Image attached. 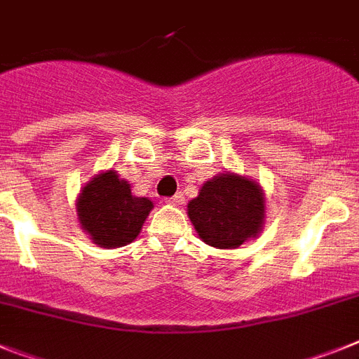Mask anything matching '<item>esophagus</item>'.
I'll list each match as a JSON object with an SVG mask.
<instances>
[{"label":"esophagus","mask_w":359,"mask_h":359,"mask_svg":"<svg viewBox=\"0 0 359 359\" xmlns=\"http://www.w3.org/2000/svg\"><path fill=\"white\" fill-rule=\"evenodd\" d=\"M182 201H184V197H182V194H175L173 197L165 198V203H168V204H173V206H180V204H182Z\"/></svg>","instance_id":"obj_1"}]
</instances>
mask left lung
<instances>
[{"label":"left lung","mask_w":359,"mask_h":359,"mask_svg":"<svg viewBox=\"0 0 359 359\" xmlns=\"http://www.w3.org/2000/svg\"><path fill=\"white\" fill-rule=\"evenodd\" d=\"M264 208L257 182L226 171L204 182L197 197L189 201L188 217L206 245L239 248L261 233Z\"/></svg>","instance_id":"1"}]
</instances>
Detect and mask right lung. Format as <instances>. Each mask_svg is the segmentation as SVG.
<instances>
[{
	"label": "right lung",
	"mask_w": 359,
	"mask_h": 359,
	"mask_svg": "<svg viewBox=\"0 0 359 359\" xmlns=\"http://www.w3.org/2000/svg\"><path fill=\"white\" fill-rule=\"evenodd\" d=\"M153 210L147 197H135L128 180L114 170L93 177L78 195V221L100 248H120L133 243Z\"/></svg>",
	"instance_id": "1"
}]
</instances>
